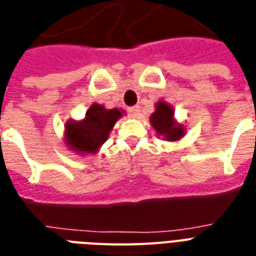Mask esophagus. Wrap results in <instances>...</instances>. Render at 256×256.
Instances as JSON below:
<instances>
[{
	"label": "esophagus",
	"instance_id": "esophagus-1",
	"mask_svg": "<svg viewBox=\"0 0 256 256\" xmlns=\"http://www.w3.org/2000/svg\"><path fill=\"white\" fill-rule=\"evenodd\" d=\"M128 114H130V118H138V114H140V107L134 106V107L128 108Z\"/></svg>",
	"mask_w": 256,
	"mask_h": 256
}]
</instances>
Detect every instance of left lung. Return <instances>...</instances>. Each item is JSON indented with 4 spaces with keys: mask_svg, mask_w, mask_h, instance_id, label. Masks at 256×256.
<instances>
[{
    "mask_svg": "<svg viewBox=\"0 0 256 256\" xmlns=\"http://www.w3.org/2000/svg\"><path fill=\"white\" fill-rule=\"evenodd\" d=\"M174 111L169 104L160 102L156 106V111L150 116V122L156 132L169 141H176L184 136L182 126H177L174 122Z\"/></svg>",
    "mask_w": 256,
    "mask_h": 256,
    "instance_id": "8db88e82",
    "label": "left lung"
}]
</instances>
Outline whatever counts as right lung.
Returning a JSON list of instances; mask_svg holds the SVG:
<instances>
[{"instance_id": "add662e5", "label": "right lung", "mask_w": 256, "mask_h": 256, "mask_svg": "<svg viewBox=\"0 0 256 256\" xmlns=\"http://www.w3.org/2000/svg\"><path fill=\"white\" fill-rule=\"evenodd\" d=\"M122 112L106 110L100 104L91 106L83 122H70L66 126V141L78 153H95L108 138Z\"/></svg>"}]
</instances>
